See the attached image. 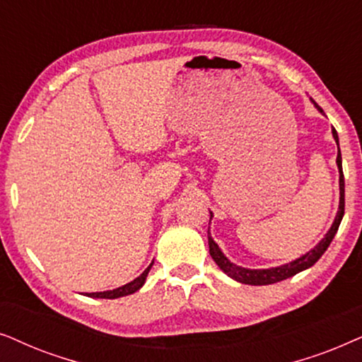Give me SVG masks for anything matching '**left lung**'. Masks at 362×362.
I'll list each match as a JSON object with an SVG mask.
<instances>
[{
  "label": "left lung",
  "instance_id": "left-lung-1",
  "mask_svg": "<svg viewBox=\"0 0 362 362\" xmlns=\"http://www.w3.org/2000/svg\"><path fill=\"white\" fill-rule=\"evenodd\" d=\"M313 103H315V100H313ZM315 105L320 109V105H317L316 103H315ZM320 112H322V109H320ZM332 137H334V141L339 147V139H338V132H336V129H332ZM336 162H338V168H339V190H341L339 211H338V215H336L334 223H332L329 231L326 233V237L322 238L321 242L311 250V252H308L305 257L298 258V259H295V262L283 264V267H278V268L248 269V268L237 267V264L231 263L230 259L220 252L218 245L211 240L210 231H209V247H210V255H211V258H214V262L218 264V267L223 269V272L228 274L230 278L237 279V281H240V283H245V285H255V286L272 285V283L283 281V279L295 276L296 273H300V272H303V269L313 267V264H315L317 259L322 257V253L326 252L327 247H329V243L332 242V238H334L336 231H338L339 223H341V220H343V215H344V175H343V167H341V152H338V158H336Z\"/></svg>",
  "mask_w": 362,
  "mask_h": 362
}]
</instances>
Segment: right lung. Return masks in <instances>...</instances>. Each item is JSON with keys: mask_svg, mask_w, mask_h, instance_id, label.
Segmentation results:
<instances>
[{"mask_svg": "<svg viewBox=\"0 0 362 362\" xmlns=\"http://www.w3.org/2000/svg\"><path fill=\"white\" fill-rule=\"evenodd\" d=\"M152 268V263L148 264V268L144 272L141 276L134 279V281L127 283V285L120 286V288H115L112 291H100V293H86V295L90 296V298H105V300H114V298H120V296H127V295H132V293H136L139 288H141L144 283H146V278L148 272H151Z\"/></svg>", "mask_w": 362, "mask_h": 362, "instance_id": "right-lung-1", "label": "right lung"}]
</instances>
